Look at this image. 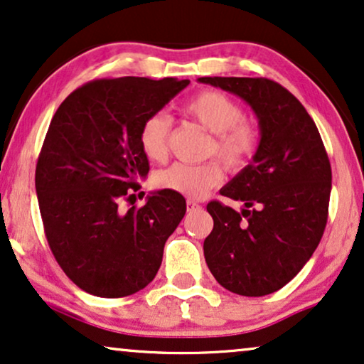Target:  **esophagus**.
I'll list each match as a JSON object with an SVG mask.
<instances>
[{
	"label": "esophagus",
	"mask_w": 364,
	"mask_h": 364,
	"mask_svg": "<svg viewBox=\"0 0 364 364\" xmlns=\"http://www.w3.org/2000/svg\"><path fill=\"white\" fill-rule=\"evenodd\" d=\"M196 208H200V205L193 200H187V210H196Z\"/></svg>",
	"instance_id": "34e87169"
}]
</instances>
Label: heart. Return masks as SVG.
Masks as SVG:
<instances>
[{
    "mask_svg": "<svg viewBox=\"0 0 364 364\" xmlns=\"http://www.w3.org/2000/svg\"><path fill=\"white\" fill-rule=\"evenodd\" d=\"M186 114L212 134L207 146V157L217 156L230 171H242L260 147V126L243 116V109L235 99L220 91H203L186 106ZM172 119L159 111L144 119L139 131V144L149 161H164L168 152ZM223 181L220 162L208 161L198 166L173 164L154 176V183L162 191L188 198L205 197Z\"/></svg>",
    "mask_w": 364,
    "mask_h": 364,
    "instance_id": "obj_1",
    "label": "heart"
}]
</instances>
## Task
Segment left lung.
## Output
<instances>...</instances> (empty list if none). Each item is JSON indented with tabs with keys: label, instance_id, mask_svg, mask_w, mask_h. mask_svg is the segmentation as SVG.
<instances>
[{
	"label": "left lung",
	"instance_id": "8db88e82",
	"mask_svg": "<svg viewBox=\"0 0 364 364\" xmlns=\"http://www.w3.org/2000/svg\"><path fill=\"white\" fill-rule=\"evenodd\" d=\"M250 104L262 131L253 161L220 193L242 212L213 200L203 255L223 288L243 296L280 290L310 260L328 220L331 166L301 102L267 77H200Z\"/></svg>",
	"mask_w": 364,
	"mask_h": 364
}]
</instances>
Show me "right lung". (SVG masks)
I'll list each match as a JSON object with an SVG mask.
<instances>
[{
  "label": "right lung",
  "mask_w": 364,
  "mask_h": 364,
  "mask_svg": "<svg viewBox=\"0 0 364 364\" xmlns=\"http://www.w3.org/2000/svg\"><path fill=\"white\" fill-rule=\"evenodd\" d=\"M188 79H94L61 102L36 164L44 233L69 280L102 298L132 295L154 280L164 245L186 215V198L161 191L124 213L149 161L139 144L144 119Z\"/></svg>",
  "instance_id": "obj_1"
}]
</instances>
